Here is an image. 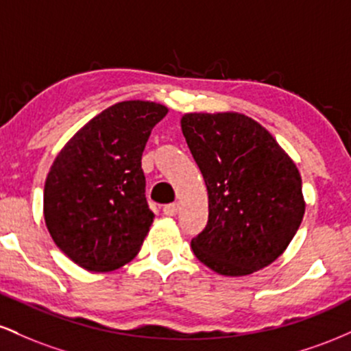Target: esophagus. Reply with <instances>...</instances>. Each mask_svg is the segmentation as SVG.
Returning a JSON list of instances; mask_svg holds the SVG:
<instances>
[{
  "label": "esophagus",
  "instance_id": "esophagus-1",
  "mask_svg": "<svg viewBox=\"0 0 351 351\" xmlns=\"http://www.w3.org/2000/svg\"><path fill=\"white\" fill-rule=\"evenodd\" d=\"M163 213L167 216H175L176 213H178V204L173 203V204H167V206L163 208Z\"/></svg>",
  "mask_w": 351,
  "mask_h": 351
}]
</instances>
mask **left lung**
<instances>
[{"instance_id": "8db88e82", "label": "left lung", "mask_w": 351, "mask_h": 351, "mask_svg": "<svg viewBox=\"0 0 351 351\" xmlns=\"http://www.w3.org/2000/svg\"><path fill=\"white\" fill-rule=\"evenodd\" d=\"M181 130L208 189V224L191 239L195 256L221 276L267 267L305 213L295 163L263 125L237 112L184 114Z\"/></svg>"}]
</instances>
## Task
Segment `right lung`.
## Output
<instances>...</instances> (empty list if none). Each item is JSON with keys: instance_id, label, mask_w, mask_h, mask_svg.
Masks as SVG:
<instances>
[{"instance_id": "1", "label": "right lung", "mask_w": 351, "mask_h": 351, "mask_svg": "<svg viewBox=\"0 0 351 351\" xmlns=\"http://www.w3.org/2000/svg\"><path fill=\"white\" fill-rule=\"evenodd\" d=\"M168 108L125 100L87 122L56 156L44 184V219L56 245L86 271L108 272L138 254L153 213L142 153Z\"/></svg>"}]
</instances>
